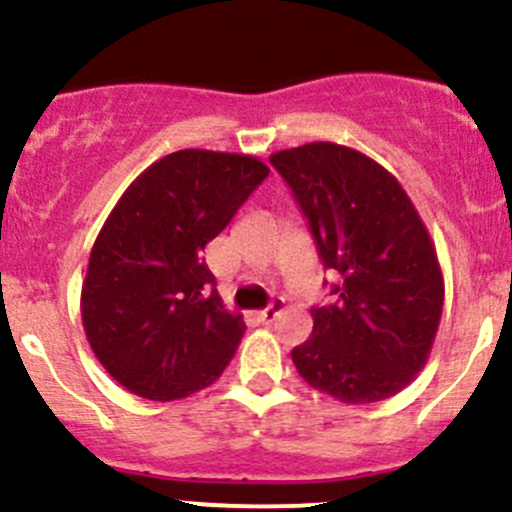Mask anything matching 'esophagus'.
<instances>
[{"label": "esophagus", "instance_id": "obj_1", "mask_svg": "<svg viewBox=\"0 0 512 512\" xmlns=\"http://www.w3.org/2000/svg\"><path fill=\"white\" fill-rule=\"evenodd\" d=\"M282 307H285V300H282V297H275V300H272L270 305L265 307V310H260V312H257V320H260V322H265V325H270V322L275 320V317H277V312H280Z\"/></svg>", "mask_w": 512, "mask_h": 512}]
</instances>
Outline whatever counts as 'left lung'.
<instances>
[{
	"label": "left lung",
	"instance_id": "8db88e82",
	"mask_svg": "<svg viewBox=\"0 0 512 512\" xmlns=\"http://www.w3.org/2000/svg\"><path fill=\"white\" fill-rule=\"evenodd\" d=\"M305 215L322 265L340 282L312 307V335L292 350L307 385L340 403L393 398L433 347L443 315L435 245L400 182L362 152L332 142L270 157Z\"/></svg>",
	"mask_w": 512,
	"mask_h": 512
}]
</instances>
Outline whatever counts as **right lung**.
<instances>
[{
	"label": "right lung",
	"mask_w": 512,
	"mask_h": 512,
	"mask_svg": "<svg viewBox=\"0 0 512 512\" xmlns=\"http://www.w3.org/2000/svg\"><path fill=\"white\" fill-rule=\"evenodd\" d=\"M267 175L257 157L180 150L119 197L89 255L82 322L122 388L180 400L230 365L245 322L222 305L202 250Z\"/></svg>",
	"instance_id": "1"
}]
</instances>
